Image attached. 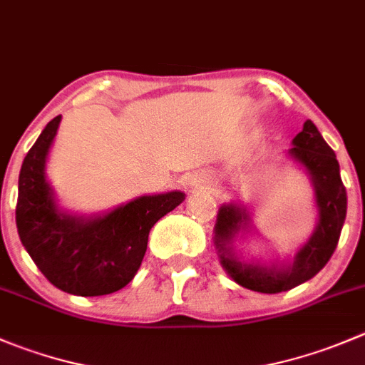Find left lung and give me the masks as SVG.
<instances>
[{
  "instance_id": "left-lung-1",
  "label": "left lung",
  "mask_w": 365,
  "mask_h": 365,
  "mask_svg": "<svg viewBox=\"0 0 365 365\" xmlns=\"http://www.w3.org/2000/svg\"><path fill=\"white\" fill-rule=\"evenodd\" d=\"M292 144L294 148L291 150V155L312 176L317 207H319V222L309 242L296 255L294 264L289 271H274V269L271 271L257 265H242L221 253L222 265L232 274L233 280L255 292L274 294V292L291 291L296 285L316 277L334 255L344 225L348 196L334 150L328 146L312 121L303 125V130L294 137ZM246 219L247 215L233 205L219 210L217 225H215V244L219 251H226L225 244L232 239L240 222Z\"/></svg>"
}]
</instances>
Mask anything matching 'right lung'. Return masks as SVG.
Here are the masks:
<instances>
[{"label": "right lung", "instance_id": "obj_1", "mask_svg": "<svg viewBox=\"0 0 365 365\" xmlns=\"http://www.w3.org/2000/svg\"><path fill=\"white\" fill-rule=\"evenodd\" d=\"M60 115L48 123L24 157L19 173L16 225L24 250L51 285L69 294L119 291L139 271L155 222L183 201V192L143 196L96 219L56 212L44 178V162Z\"/></svg>", "mask_w": 365, "mask_h": 365}]
</instances>
